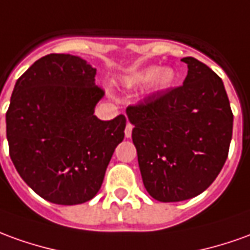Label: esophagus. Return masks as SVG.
Returning a JSON list of instances; mask_svg holds the SVG:
<instances>
[{
    "instance_id": "1",
    "label": "esophagus",
    "mask_w": 250,
    "mask_h": 250,
    "mask_svg": "<svg viewBox=\"0 0 250 250\" xmlns=\"http://www.w3.org/2000/svg\"><path fill=\"white\" fill-rule=\"evenodd\" d=\"M132 129H133V125L128 122V125H126V128H125V137H128L129 139V137L132 136Z\"/></svg>"
}]
</instances>
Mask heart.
Masks as SVG:
<instances>
[{"label":"heart","instance_id":"obj_1","mask_svg":"<svg viewBox=\"0 0 250 250\" xmlns=\"http://www.w3.org/2000/svg\"><path fill=\"white\" fill-rule=\"evenodd\" d=\"M174 70L170 68H158V66H148L140 70L132 77H129L128 83L130 85H140L151 82L154 89H165L171 85L174 82Z\"/></svg>","mask_w":250,"mask_h":250}]
</instances>
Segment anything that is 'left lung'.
Returning a JSON list of instances; mask_svg holds the SVG:
<instances>
[{
	"label": "left lung",
	"instance_id": "1",
	"mask_svg": "<svg viewBox=\"0 0 250 250\" xmlns=\"http://www.w3.org/2000/svg\"><path fill=\"white\" fill-rule=\"evenodd\" d=\"M181 87L129 106L132 140L143 184L163 203L203 193L223 167L233 135V113L223 82L193 57Z\"/></svg>",
	"mask_w": 250,
	"mask_h": 250
}]
</instances>
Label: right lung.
<instances>
[{
    "mask_svg": "<svg viewBox=\"0 0 250 250\" xmlns=\"http://www.w3.org/2000/svg\"><path fill=\"white\" fill-rule=\"evenodd\" d=\"M95 75L80 57L49 54L15 84L6 111L10 159L24 182L50 203L91 200L124 140L125 115L102 121L94 114L104 95Z\"/></svg>",
    "mask_w": 250,
    "mask_h": 250,
    "instance_id": "1",
    "label": "right lung"
}]
</instances>
